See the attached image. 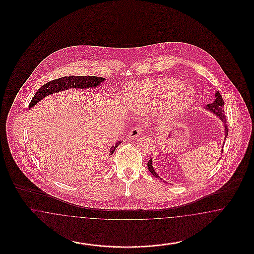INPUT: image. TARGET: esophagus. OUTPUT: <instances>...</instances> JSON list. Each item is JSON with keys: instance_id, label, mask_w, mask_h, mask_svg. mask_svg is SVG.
I'll return each mask as SVG.
<instances>
[{"instance_id": "obj_1", "label": "esophagus", "mask_w": 254, "mask_h": 254, "mask_svg": "<svg viewBox=\"0 0 254 254\" xmlns=\"http://www.w3.org/2000/svg\"><path fill=\"white\" fill-rule=\"evenodd\" d=\"M143 131H144V130H143L142 127H135L134 128H132V129L128 132V138L134 139V138L138 137L139 135H141Z\"/></svg>"}]
</instances>
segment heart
Masks as SVG:
<instances>
[{
  "label": "heart",
  "instance_id": "obj_1",
  "mask_svg": "<svg viewBox=\"0 0 254 254\" xmlns=\"http://www.w3.org/2000/svg\"><path fill=\"white\" fill-rule=\"evenodd\" d=\"M128 103L138 113H146L161 107L158 117L169 123L193 106L196 93L191 86L173 78H161L133 85L128 88Z\"/></svg>",
  "mask_w": 254,
  "mask_h": 254
}]
</instances>
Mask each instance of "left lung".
Wrapping results in <instances>:
<instances>
[{"label": "left lung", "instance_id": "8db88e82", "mask_svg": "<svg viewBox=\"0 0 254 254\" xmlns=\"http://www.w3.org/2000/svg\"><path fill=\"white\" fill-rule=\"evenodd\" d=\"M224 106H225V103H224V100L221 96V94L219 93V91H215V100L211 103V104H208L205 107V110L213 113L215 116H217L218 118L222 121L223 123V126H224V129H225V141H226V138L228 136V132H229V129H228V127H227V119H226V115H225V111H224ZM225 141L223 144H225ZM223 152V148L221 150ZM147 168L148 170L151 172V174L156 177L160 180H163L157 173L155 171V169L153 168V165H152V159H150L147 163Z\"/></svg>", "mask_w": 254, "mask_h": 254}]
</instances>
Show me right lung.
I'll return each instance as SVG.
<instances>
[{
  "mask_svg": "<svg viewBox=\"0 0 254 254\" xmlns=\"http://www.w3.org/2000/svg\"><path fill=\"white\" fill-rule=\"evenodd\" d=\"M106 81L103 77H96V76H65L59 79L50 81L46 85H43L37 90L34 97L32 98L28 109L37 105L41 100L54 93H58L64 90L67 89H85V88H95ZM121 144L120 141L116 142V144L112 145L109 149V155H112L115 148Z\"/></svg>",
  "mask_w": 254,
  "mask_h": 254,
  "instance_id": "obj_1",
  "label": "right lung"
}]
</instances>
